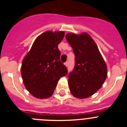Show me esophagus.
Returning <instances> with one entry per match:
<instances>
[{
  "label": "esophagus",
  "instance_id": "esophagus-1",
  "mask_svg": "<svg viewBox=\"0 0 127 127\" xmlns=\"http://www.w3.org/2000/svg\"><path fill=\"white\" fill-rule=\"evenodd\" d=\"M68 64H69V62H66L65 63V65L66 67H67V66H68Z\"/></svg>",
  "mask_w": 127,
  "mask_h": 127
}]
</instances>
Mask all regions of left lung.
<instances>
[{
    "label": "left lung",
    "instance_id": "left-lung-1",
    "mask_svg": "<svg viewBox=\"0 0 127 127\" xmlns=\"http://www.w3.org/2000/svg\"><path fill=\"white\" fill-rule=\"evenodd\" d=\"M65 37L75 55L74 68L68 80L70 93L76 98H88L104 84L107 76V65L88 33H68Z\"/></svg>",
    "mask_w": 127,
    "mask_h": 127
}]
</instances>
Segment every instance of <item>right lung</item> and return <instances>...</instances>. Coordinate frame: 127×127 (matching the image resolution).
I'll return each mask as SVG.
<instances>
[{
  "mask_svg": "<svg viewBox=\"0 0 127 127\" xmlns=\"http://www.w3.org/2000/svg\"><path fill=\"white\" fill-rule=\"evenodd\" d=\"M64 31H46L37 37L23 58L21 74L26 89L35 98L53 95L58 80L67 74L60 60L58 45L64 37Z\"/></svg>",
  "mask_w": 127,
  "mask_h": 127,
  "instance_id": "1",
  "label": "right lung"
}]
</instances>
